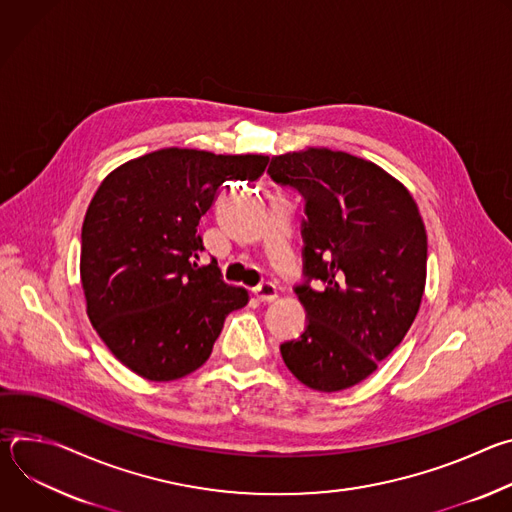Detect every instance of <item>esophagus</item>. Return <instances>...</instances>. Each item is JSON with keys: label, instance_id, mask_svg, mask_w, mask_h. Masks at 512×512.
Returning a JSON list of instances; mask_svg holds the SVG:
<instances>
[{"label": "esophagus", "instance_id": "34e87169", "mask_svg": "<svg viewBox=\"0 0 512 512\" xmlns=\"http://www.w3.org/2000/svg\"><path fill=\"white\" fill-rule=\"evenodd\" d=\"M253 294H255V298H257L259 302H263V304L273 302V300L277 298V285L271 283V281H263V283H259V285L253 289Z\"/></svg>", "mask_w": 512, "mask_h": 512}]
</instances>
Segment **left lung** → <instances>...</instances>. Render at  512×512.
<instances>
[{"instance_id": "8db88e82", "label": "left lung", "mask_w": 512, "mask_h": 512, "mask_svg": "<svg viewBox=\"0 0 512 512\" xmlns=\"http://www.w3.org/2000/svg\"><path fill=\"white\" fill-rule=\"evenodd\" d=\"M267 174L306 200L296 294L308 324L279 346L283 362L310 389H348L377 371L417 316L427 267L419 208L377 164L328 148L273 156Z\"/></svg>"}]
</instances>
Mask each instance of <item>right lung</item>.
<instances>
[{"label":"right lung","mask_w":512,"mask_h":512,"mask_svg":"<svg viewBox=\"0 0 512 512\" xmlns=\"http://www.w3.org/2000/svg\"><path fill=\"white\" fill-rule=\"evenodd\" d=\"M267 156L166 148L113 170L81 235L87 314L115 358L148 381H176L208 360L225 318L249 302L204 251L200 216L225 182H253ZM229 188V186H227Z\"/></svg>","instance_id":"obj_1"}]
</instances>
